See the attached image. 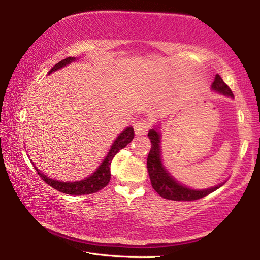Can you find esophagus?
Wrapping results in <instances>:
<instances>
[{"label":"esophagus","mask_w":260,"mask_h":260,"mask_svg":"<svg viewBox=\"0 0 260 260\" xmlns=\"http://www.w3.org/2000/svg\"><path fill=\"white\" fill-rule=\"evenodd\" d=\"M150 128V121L148 119H140L134 124V131L136 135H144L147 134V132Z\"/></svg>","instance_id":"esophagus-1"}]
</instances>
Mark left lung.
Wrapping results in <instances>:
<instances>
[{"instance_id":"obj_1","label":"left lung","mask_w":260,"mask_h":260,"mask_svg":"<svg viewBox=\"0 0 260 260\" xmlns=\"http://www.w3.org/2000/svg\"><path fill=\"white\" fill-rule=\"evenodd\" d=\"M212 89L217 90L219 93L223 95L231 96L234 98L231 88L228 87L225 82H223L222 78L217 74L215 76L214 81L212 83ZM149 139L151 141V149L150 152L148 155L147 159V166H148V172L149 177H150V181L152 184V188L155 189L156 192L159 193L161 197H164L166 200H172V201H196L200 200L202 197H204L209 193L217 190L218 188L222 186L223 183H220L219 186H215L210 189H203V190H193V189H189L187 187L182 186V184L178 183V181L171 177L169 173H166V171L161 164L160 159V135L155 129H150L148 133Z\"/></svg>"}]
</instances>
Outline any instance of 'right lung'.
<instances>
[{
  "instance_id": "obj_1",
  "label": "right lung",
  "mask_w": 260,
  "mask_h": 260,
  "mask_svg": "<svg viewBox=\"0 0 260 260\" xmlns=\"http://www.w3.org/2000/svg\"><path fill=\"white\" fill-rule=\"evenodd\" d=\"M74 59H76L74 57H68V58L61 59L60 61H58V63L52 67L49 73L65 67V65L70 64ZM133 138H134V129L132 128V127H127L125 131H122V133H120V135L118 136L117 140L113 142L107 158L103 160V162L101 164L98 171L91 174L89 178L81 180V181H76V182L56 181V180H52L46 177V175L41 173L37 167H35V170H37L38 174L40 175V178L43 180V181L60 192L68 193V195H88V193L98 192L99 190H101V189L107 187V184L110 182V179H111L110 166H111V161L113 159V157L117 155L118 151L121 150L122 148H125L128 143H131V141L133 140Z\"/></svg>"
}]
</instances>
